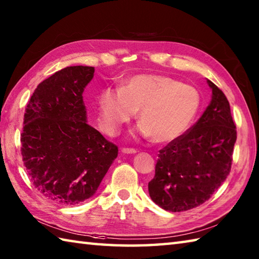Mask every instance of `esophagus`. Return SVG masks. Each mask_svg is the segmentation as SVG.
I'll list each match as a JSON object with an SVG mask.
<instances>
[{
    "instance_id": "obj_1",
    "label": "esophagus",
    "mask_w": 259,
    "mask_h": 259,
    "mask_svg": "<svg viewBox=\"0 0 259 259\" xmlns=\"http://www.w3.org/2000/svg\"><path fill=\"white\" fill-rule=\"evenodd\" d=\"M121 152L127 153V154H134V153L138 152V151H136L133 148H121Z\"/></svg>"
}]
</instances>
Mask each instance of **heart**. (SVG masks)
<instances>
[{
    "mask_svg": "<svg viewBox=\"0 0 259 259\" xmlns=\"http://www.w3.org/2000/svg\"><path fill=\"white\" fill-rule=\"evenodd\" d=\"M201 105L194 85L169 75L142 73L128 77L121 88L107 87L98 97L99 123L106 133L116 134L139 110L138 132L155 143L178 139L193 123Z\"/></svg>",
    "mask_w": 259,
    "mask_h": 259,
    "instance_id": "obj_1",
    "label": "heart"
}]
</instances>
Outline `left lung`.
<instances>
[{"instance_id":"1","label":"left lung","mask_w":259,"mask_h":259,"mask_svg":"<svg viewBox=\"0 0 259 259\" xmlns=\"http://www.w3.org/2000/svg\"><path fill=\"white\" fill-rule=\"evenodd\" d=\"M207 83L212 100L201 118L159 151L149 193L165 211L202 205L230 174L236 125L226 95L213 82Z\"/></svg>"}]
</instances>
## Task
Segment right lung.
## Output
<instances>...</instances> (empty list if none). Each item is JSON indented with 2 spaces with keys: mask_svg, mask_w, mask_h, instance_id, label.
Instances as JSON below:
<instances>
[{
  "mask_svg": "<svg viewBox=\"0 0 259 259\" xmlns=\"http://www.w3.org/2000/svg\"><path fill=\"white\" fill-rule=\"evenodd\" d=\"M95 67L67 66L40 82L23 116L21 155L39 193L63 205L94 196L118 148L87 124L83 90Z\"/></svg>",
  "mask_w": 259,
  "mask_h": 259,
  "instance_id": "obj_1",
  "label": "right lung"
}]
</instances>
